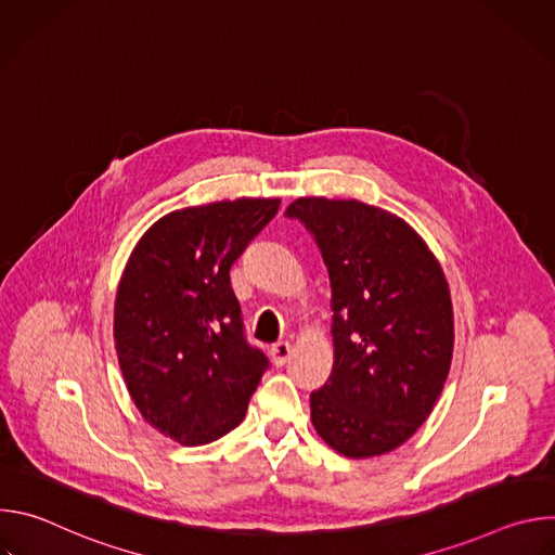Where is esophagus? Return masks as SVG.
Masks as SVG:
<instances>
[{
  "instance_id": "obj_1",
  "label": "esophagus",
  "mask_w": 555,
  "mask_h": 555,
  "mask_svg": "<svg viewBox=\"0 0 555 555\" xmlns=\"http://www.w3.org/2000/svg\"><path fill=\"white\" fill-rule=\"evenodd\" d=\"M289 353H292V345L287 343V340H281V343H276L272 349H270V356H272V362L276 364V366H283L285 362H287V358H289Z\"/></svg>"
}]
</instances>
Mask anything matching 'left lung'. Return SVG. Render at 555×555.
<instances>
[{"label": "left lung", "mask_w": 555, "mask_h": 555, "mask_svg": "<svg viewBox=\"0 0 555 555\" xmlns=\"http://www.w3.org/2000/svg\"><path fill=\"white\" fill-rule=\"evenodd\" d=\"M285 215L311 232L332 283L334 369L311 392V424L345 456L390 452L428 420L450 371L443 270L404 219L377 206L298 197Z\"/></svg>", "instance_id": "8db88e82"}]
</instances>
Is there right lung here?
Instances as JSON below:
<instances>
[{
	"label": "right lung",
	"instance_id": "1",
	"mask_svg": "<svg viewBox=\"0 0 555 555\" xmlns=\"http://www.w3.org/2000/svg\"><path fill=\"white\" fill-rule=\"evenodd\" d=\"M279 204L242 197L173 210L142 234L122 272L114 340L127 390L144 422L182 446L240 426L270 366L246 340L230 266Z\"/></svg>",
	"mask_w": 555,
	"mask_h": 555
}]
</instances>
